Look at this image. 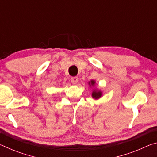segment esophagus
I'll list each match as a JSON object with an SVG mask.
<instances>
[{
  "label": "esophagus",
  "instance_id": "obj_1",
  "mask_svg": "<svg viewBox=\"0 0 157 157\" xmlns=\"http://www.w3.org/2000/svg\"><path fill=\"white\" fill-rule=\"evenodd\" d=\"M71 82H72L73 84L75 85L78 82V77H73V78H71Z\"/></svg>",
  "mask_w": 157,
  "mask_h": 157
}]
</instances>
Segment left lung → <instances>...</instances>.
Masks as SVG:
<instances>
[{
	"label": "left lung",
	"instance_id": "obj_1",
	"mask_svg": "<svg viewBox=\"0 0 157 157\" xmlns=\"http://www.w3.org/2000/svg\"><path fill=\"white\" fill-rule=\"evenodd\" d=\"M95 84V81L94 80V79H92V80L89 82V84L90 86H94ZM91 95H92L93 98H94V99H95V100L99 99V98H100L102 96V92L100 90L95 89H94V91H93Z\"/></svg>",
	"mask_w": 157,
	"mask_h": 157
}]
</instances>
